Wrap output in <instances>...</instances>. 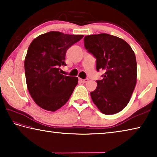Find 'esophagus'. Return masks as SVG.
Segmentation results:
<instances>
[{"label":"esophagus","mask_w":157,"mask_h":157,"mask_svg":"<svg viewBox=\"0 0 157 157\" xmlns=\"http://www.w3.org/2000/svg\"><path fill=\"white\" fill-rule=\"evenodd\" d=\"M88 80H89L88 79H79V81H80L81 82H82V83H85V82H86Z\"/></svg>","instance_id":"esophagus-1"}]
</instances>
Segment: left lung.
<instances>
[{"label": "left lung", "instance_id": "obj_1", "mask_svg": "<svg viewBox=\"0 0 157 157\" xmlns=\"http://www.w3.org/2000/svg\"><path fill=\"white\" fill-rule=\"evenodd\" d=\"M84 42L96 59L97 71L105 72L91 92L93 102L106 115L118 113L128 104L136 84L134 52L123 39L109 34L86 36Z\"/></svg>", "mask_w": 157, "mask_h": 157}]
</instances>
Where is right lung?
Returning a JSON list of instances; mask_svg holds the SVG:
<instances>
[{"instance_id": "right-lung-1", "label": "right lung", "mask_w": 157, "mask_h": 157, "mask_svg": "<svg viewBox=\"0 0 157 157\" xmlns=\"http://www.w3.org/2000/svg\"><path fill=\"white\" fill-rule=\"evenodd\" d=\"M84 35L51 31L32 41L25 59V74L29 93L36 104L55 111L64 105L78 84L77 77L59 73L66 66V53Z\"/></svg>"}]
</instances>
